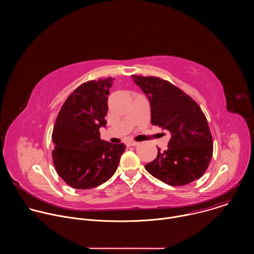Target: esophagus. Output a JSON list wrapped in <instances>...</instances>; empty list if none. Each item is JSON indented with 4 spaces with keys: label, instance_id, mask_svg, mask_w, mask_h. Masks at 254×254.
<instances>
[{
    "label": "esophagus",
    "instance_id": "esophagus-1",
    "mask_svg": "<svg viewBox=\"0 0 254 254\" xmlns=\"http://www.w3.org/2000/svg\"><path fill=\"white\" fill-rule=\"evenodd\" d=\"M127 144L128 147H135V146H138L139 142L138 141H134V140H128L127 142Z\"/></svg>",
    "mask_w": 254,
    "mask_h": 254
}]
</instances>
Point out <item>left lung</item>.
Here are the masks:
<instances>
[{
	"mask_svg": "<svg viewBox=\"0 0 254 254\" xmlns=\"http://www.w3.org/2000/svg\"><path fill=\"white\" fill-rule=\"evenodd\" d=\"M151 103V123L172 134L168 150L158 149L146 170L170 186H184L200 179L213 155L207 119L198 103L183 90L160 77L132 75Z\"/></svg>",
	"mask_w": 254,
	"mask_h": 254,
	"instance_id": "8db88e82",
	"label": "left lung"
}]
</instances>
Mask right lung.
<instances>
[{
    "instance_id": "right-lung-1",
    "label": "right lung",
    "mask_w": 254,
    "mask_h": 254,
    "mask_svg": "<svg viewBox=\"0 0 254 254\" xmlns=\"http://www.w3.org/2000/svg\"><path fill=\"white\" fill-rule=\"evenodd\" d=\"M114 80L107 77L80 84L67 97L55 121L53 164L59 177L74 189H91L110 180L126 151L125 143L99 136V127L106 125L107 95Z\"/></svg>"
}]
</instances>
